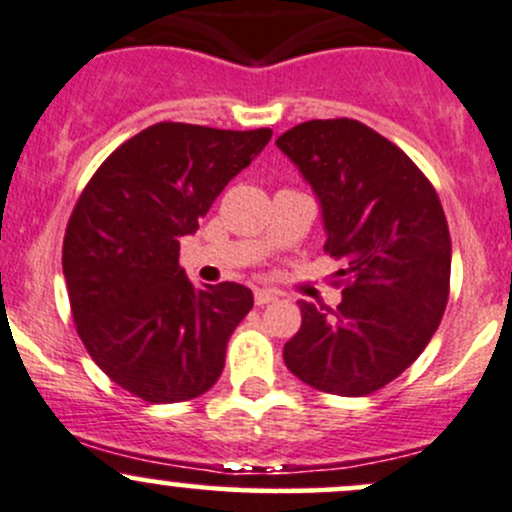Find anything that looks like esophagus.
<instances>
[{
	"mask_svg": "<svg viewBox=\"0 0 512 512\" xmlns=\"http://www.w3.org/2000/svg\"><path fill=\"white\" fill-rule=\"evenodd\" d=\"M277 301V294L269 289H255V303L257 306H267V303Z\"/></svg>",
	"mask_w": 512,
	"mask_h": 512,
	"instance_id": "34e87169",
	"label": "esophagus"
}]
</instances>
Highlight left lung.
<instances>
[{"label":"left lung","instance_id":"1","mask_svg":"<svg viewBox=\"0 0 512 512\" xmlns=\"http://www.w3.org/2000/svg\"><path fill=\"white\" fill-rule=\"evenodd\" d=\"M316 189L323 250L342 267L338 308L301 301L284 362L338 396L384 389L420 357L449 299L452 243L440 196L389 138L355 119L299 123L277 138Z\"/></svg>","mask_w":512,"mask_h":512}]
</instances>
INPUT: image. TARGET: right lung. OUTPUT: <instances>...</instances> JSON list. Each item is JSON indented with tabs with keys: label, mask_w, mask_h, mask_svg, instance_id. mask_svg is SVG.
Here are the masks:
<instances>
[{
	"label": "right lung",
	"mask_w": 512,
	"mask_h": 512,
	"mask_svg": "<svg viewBox=\"0 0 512 512\" xmlns=\"http://www.w3.org/2000/svg\"><path fill=\"white\" fill-rule=\"evenodd\" d=\"M272 138L162 121L119 145L82 189L63 240L75 328L114 384L148 403L201 396L226 364L228 338L252 291L196 286L179 240Z\"/></svg>",
	"instance_id": "1"
}]
</instances>
